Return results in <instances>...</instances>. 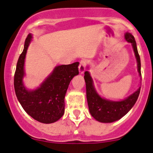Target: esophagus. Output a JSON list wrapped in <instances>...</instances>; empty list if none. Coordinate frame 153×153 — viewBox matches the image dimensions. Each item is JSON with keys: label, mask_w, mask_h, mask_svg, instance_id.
<instances>
[{"label": "esophagus", "mask_w": 153, "mask_h": 153, "mask_svg": "<svg viewBox=\"0 0 153 153\" xmlns=\"http://www.w3.org/2000/svg\"><path fill=\"white\" fill-rule=\"evenodd\" d=\"M85 65H86V61L85 59L81 60L79 65V72L81 74H83L85 72Z\"/></svg>", "instance_id": "34e87169"}]
</instances>
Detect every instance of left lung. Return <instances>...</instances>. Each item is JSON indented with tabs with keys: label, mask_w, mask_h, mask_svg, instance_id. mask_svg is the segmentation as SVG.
<instances>
[{
	"label": "left lung",
	"mask_w": 153,
	"mask_h": 153,
	"mask_svg": "<svg viewBox=\"0 0 153 153\" xmlns=\"http://www.w3.org/2000/svg\"><path fill=\"white\" fill-rule=\"evenodd\" d=\"M125 39L128 43L131 44L137 60V72L141 79L140 58L138 54L134 37L129 32H125ZM87 68L89 69L88 65L87 66ZM84 78L86 83L87 100L90 113L97 122L102 123H112L125 116L134 105L140 92V87H139L136 91L124 100H112L105 99L102 97L97 91L93 78L88 70L85 72Z\"/></svg>",
	"instance_id": "obj_1"
}]
</instances>
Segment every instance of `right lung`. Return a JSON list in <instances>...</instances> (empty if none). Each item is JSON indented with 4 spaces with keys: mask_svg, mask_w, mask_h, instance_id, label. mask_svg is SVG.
Returning a JSON list of instances; mask_svg holds the SVG:
<instances>
[{
    "mask_svg": "<svg viewBox=\"0 0 153 153\" xmlns=\"http://www.w3.org/2000/svg\"><path fill=\"white\" fill-rule=\"evenodd\" d=\"M33 35L29 34L24 49L18 59L14 76V88L19 102L24 110L34 119L51 124L62 118L65 112V96L70 81L78 75L79 62L56 65L39 87L28 89L24 84L25 61Z\"/></svg>",
    "mask_w": 153,
    "mask_h": 153,
    "instance_id": "right-lung-1",
    "label": "right lung"
}]
</instances>
